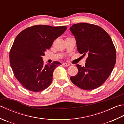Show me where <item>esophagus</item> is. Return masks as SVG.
Listing matches in <instances>:
<instances>
[{"mask_svg": "<svg viewBox=\"0 0 124 124\" xmlns=\"http://www.w3.org/2000/svg\"><path fill=\"white\" fill-rule=\"evenodd\" d=\"M62 65H64V66H65V67H69L70 65V64L67 63H63Z\"/></svg>", "mask_w": 124, "mask_h": 124, "instance_id": "1", "label": "esophagus"}]
</instances>
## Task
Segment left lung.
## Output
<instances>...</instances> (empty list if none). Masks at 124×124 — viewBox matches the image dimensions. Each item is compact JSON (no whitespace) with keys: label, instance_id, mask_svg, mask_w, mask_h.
I'll return each instance as SVG.
<instances>
[{"label":"left lung","instance_id":"8db88e82","mask_svg":"<svg viewBox=\"0 0 124 124\" xmlns=\"http://www.w3.org/2000/svg\"><path fill=\"white\" fill-rule=\"evenodd\" d=\"M70 30L76 39L78 52L87 55L85 66L76 65L78 73L70 80L82 89L97 88L108 78L116 64V50L112 39L102 28L93 24H74Z\"/></svg>","mask_w":124,"mask_h":124}]
</instances>
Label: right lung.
Wrapping results in <instances>:
<instances>
[{
	"label": "right lung",
	"mask_w": 124,
	"mask_h": 124,
	"mask_svg": "<svg viewBox=\"0 0 124 124\" xmlns=\"http://www.w3.org/2000/svg\"><path fill=\"white\" fill-rule=\"evenodd\" d=\"M67 28L34 25L17 35L9 52V63L14 76L25 89L37 93L52 83L54 70L61 64L54 61L45 65L42 56Z\"/></svg>",
	"instance_id": "obj_1"
}]
</instances>
